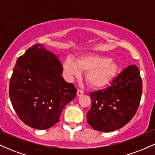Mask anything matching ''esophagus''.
Here are the masks:
<instances>
[{
	"label": "esophagus",
	"instance_id": "esophagus-1",
	"mask_svg": "<svg viewBox=\"0 0 155 155\" xmlns=\"http://www.w3.org/2000/svg\"><path fill=\"white\" fill-rule=\"evenodd\" d=\"M84 93V92L83 91V90H77V96H81L83 95V94Z\"/></svg>",
	"mask_w": 155,
	"mask_h": 155
}]
</instances>
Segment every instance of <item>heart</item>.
Wrapping results in <instances>:
<instances>
[{"instance_id":"1","label":"heart","mask_w":155,"mask_h":155,"mask_svg":"<svg viewBox=\"0 0 155 155\" xmlns=\"http://www.w3.org/2000/svg\"><path fill=\"white\" fill-rule=\"evenodd\" d=\"M65 72L71 76H80V71L87 72L86 79L90 87L98 88L108 84L117 71V65L107 57L85 54L76 60L70 58L64 62Z\"/></svg>"}]
</instances>
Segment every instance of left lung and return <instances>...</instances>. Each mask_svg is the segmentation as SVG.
Masks as SVG:
<instances>
[{
	"label": "left lung",
	"instance_id": "obj_1",
	"mask_svg": "<svg viewBox=\"0 0 155 155\" xmlns=\"http://www.w3.org/2000/svg\"><path fill=\"white\" fill-rule=\"evenodd\" d=\"M142 95V80L135 65L126 66L105 90L90 93L92 106L87 114L94 130L111 132L124 127L136 114Z\"/></svg>",
	"mask_w": 155,
	"mask_h": 155
}]
</instances>
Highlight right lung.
Listing matches in <instances>:
<instances>
[{
  "mask_svg": "<svg viewBox=\"0 0 155 155\" xmlns=\"http://www.w3.org/2000/svg\"><path fill=\"white\" fill-rule=\"evenodd\" d=\"M58 57L34 44L17 59L9 82V97L17 116L29 127L50 128L60 121L77 90L65 81Z\"/></svg>",
  "mask_w": 155,
  "mask_h": 155,
  "instance_id": "add662e5",
  "label": "right lung"
}]
</instances>
